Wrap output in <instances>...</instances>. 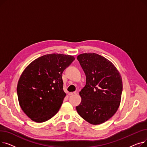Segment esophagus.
I'll return each mask as SVG.
<instances>
[{
    "label": "esophagus",
    "mask_w": 147,
    "mask_h": 147,
    "mask_svg": "<svg viewBox=\"0 0 147 147\" xmlns=\"http://www.w3.org/2000/svg\"><path fill=\"white\" fill-rule=\"evenodd\" d=\"M74 94H76V92H69V93L68 94L69 95H74Z\"/></svg>",
    "instance_id": "esophagus-1"
}]
</instances>
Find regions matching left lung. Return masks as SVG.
Listing matches in <instances>:
<instances>
[{"label": "left lung", "instance_id": "obj_1", "mask_svg": "<svg viewBox=\"0 0 147 147\" xmlns=\"http://www.w3.org/2000/svg\"><path fill=\"white\" fill-rule=\"evenodd\" d=\"M77 58L86 77V85L79 92L82 101L77 111L90 124H101L119 109L121 77L111 61L97 53H82Z\"/></svg>", "mask_w": 147, "mask_h": 147}]
</instances>
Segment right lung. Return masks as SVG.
<instances>
[{"label": "right lung", "instance_id": "1", "mask_svg": "<svg viewBox=\"0 0 147 147\" xmlns=\"http://www.w3.org/2000/svg\"><path fill=\"white\" fill-rule=\"evenodd\" d=\"M75 59L71 55L48 54L32 62L21 74L17 95L22 110L33 121H47L59 111L66 94L62 74Z\"/></svg>", "mask_w": 147, "mask_h": 147}]
</instances>
